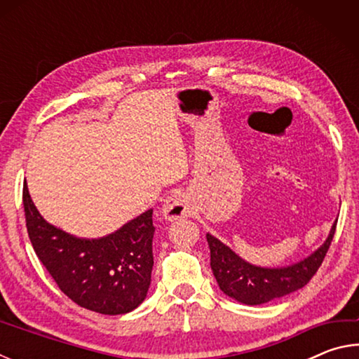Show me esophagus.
<instances>
[{
	"label": "esophagus",
	"instance_id": "1",
	"mask_svg": "<svg viewBox=\"0 0 359 359\" xmlns=\"http://www.w3.org/2000/svg\"><path fill=\"white\" fill-rule=\"evenodd\" d=\"M190 203L184 193H174L169 196L165 204H163V215H165L169 222L180 220L190 215Z\"/></svg>",
	"mask_w": 359,
	"mask_h": 359
}]
</instances>
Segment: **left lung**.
Wrapping results in <instances>:
<instances>
[{"label": "left lung", "instance_id": "8db88e82", "mask_svg": "<svg viewBox=\"0 0 359 359\" xmlns=\"http://www.w3.org/2000/svg\"><path fill=\"white\" fill-rule=\"evenodd\" d=\"M334 222L325 244L311 257L287 267H261L247 263L212 234H205L210 248V267L224 294L247 306H259L306 287L323 263L336 233Z\"/></svg>", "mask_w": 359, "mask_h": 359}]
</instances>
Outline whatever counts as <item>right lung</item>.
Returning a JSON list of instances; mask_svg holds the SVG:
<instances>
[{
    "label": "right lung",
    "mask_w": 359,
    "mask_h": 359,
    "mask_svg": "<svg viewBox=\"0 0 359 359\" xmlns=\"http://www.w3.org/2000/svg\"><path fill=\"white\" fill-rule=\"evenodd\" d=\"M27 229L41 263L77 306L104 315L128 313L141 304L154 267V209L100 239H83L47 223L23 187Z\"/></svg>",
    "instance_id": "add662e5"
}]
</instances>
